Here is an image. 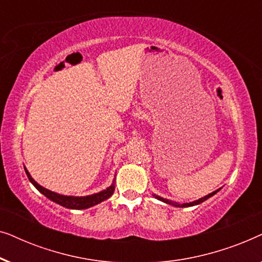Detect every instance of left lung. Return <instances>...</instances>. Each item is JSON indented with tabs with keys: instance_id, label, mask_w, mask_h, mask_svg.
I'll return each instance as SVG.
<instances>
[{
	"instance_id": "obj_1",
	"label": "left lung",
	"mask_w": 262,
	"mask_h": 262,
	"mask_svg": "<svg viewBox=\"0 0 262 262\" xmlns=\"http://www.w3.org/2000/svg\"><path fill=\"white\" fill-rule=\"evenodd\" d=\"M218 191H220V189H217V191H214V192H212V193H210V194H207V195H205V196H203V198H200V199H198V200H195V202H192V203H186V204H178V203H174V202H171V200H167V199L161 198V196H159V195H155V198H157L159 200H162L163 203H167V204H169V205H173V206H178V207H188V206H194V205H198V204L203 203V202H205V200L209 199L210 196H212V195L216 194V193H217Z\"/></svg>"
}]
</instances>
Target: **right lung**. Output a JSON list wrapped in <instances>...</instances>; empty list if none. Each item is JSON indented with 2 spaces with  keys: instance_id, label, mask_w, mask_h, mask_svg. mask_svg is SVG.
Listing matches in <instances>:
<instances>
[{
  "instance_id": "1",
  "label": "right lung",
  "mask_w": 262,
  "mask_h": 262,
  "mask_svg": "<svg viewBox=\"0 0 262 262\" xmlns=\"http://www.w3.org/2000/svg\"><path fill=\"white\" fill-rule=\"evenodd\" d=\"M25 171H26L28 180H30L35 188L38 189L39 192L42 193L46 198H49L52 202H55L59 205H62L64 207H68V209H74V210H82V209H88V207H92L96 205V204L103 202V200L108 199L111 195L113 194L114 192V184H112L108 188L103 189V191L95 193V194L92 195H85V196H73V195H62L58 194V193H55L52 191H49L40 186L39 184H37L32 177L28 173V170L25 168Z\"/></svg>"
}]
</instances>
